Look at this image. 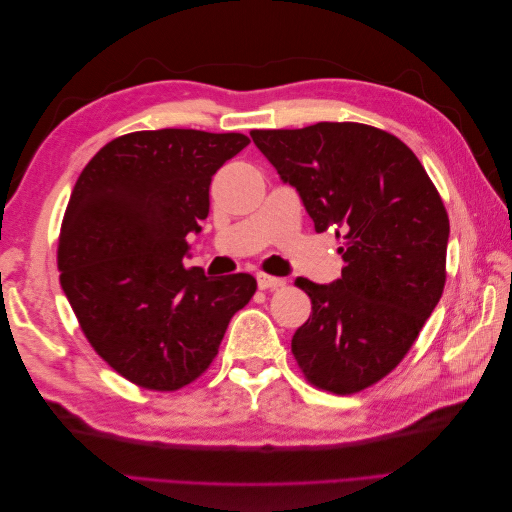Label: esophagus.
Instances as JSON below:
<instances>
[{
    "label": "esophagus",
    "mask_w": 512,
    "mask_h": 512,
    "mask_svg": "<svg viewBox=\"0 0 512 512\" xmlns=\"http://www.w3.org/2000/svg\"><path fill=\"white\" fill-rule=\"evenodd\" d=\"M256 282H258V288L260 290H275V288H284L286 282L282 280V277H275V275H267V273H258L256 275Z\"/></svg>",
    "instance_id": "obj_1"
}]
</instances>
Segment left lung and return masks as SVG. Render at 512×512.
Instances as JSON below:
<instances>
[{"mask_svg": "<svg viewBox=\"0 0 512 512\" xmlns=\"http://www.w3.org/2000/svg\"><path fill=\"white\" fill-rule=\"evenodd\" d=\"M250 136L316 232L344 237L339 280H294L312 299L292 335L294 359L320 389L361 391L404 359L442 297L451 232L442 198L399 138L363 123Z\"/></svg>", "mask_w": 512, "mask_h": 512, "instance_id": "1", "label": "left lung"}]
</instances>
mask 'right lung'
Instances as JSON below:
<instances>
[{
  "label": "right lung",
  "instance_id": "add662e5",
  "mask_svg": "<svg viewBox=\"0 0 512 512\" xmlns=\"http://www.w3.org/2000/svg\"><path fill=\"white\" fill-rule=\"evenodd\" d=\"M245 134L147 130L104 145L76 179L59 235V280L89 344L117 374L177 391L218 354L252 299L247 273L185 269L218 168Z\"/></svg>",
  "mask_w": 512,
  "mask_h": 512
}]
</instances>
